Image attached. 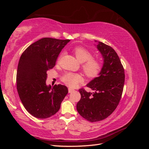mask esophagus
<instances>
[{"label": "esophagus", "mask_w": 149, "mask_h": 149, "mask_svg": "<svg viewBox=\"0 0 149 149\" xmlns=\"http://www.w3.org/2000/svg\"><path fill=\"white\" fill-rule=\"evenodd\" d=\"M74 90L73 89H71V88H68V92L69 93H71L72 92H73Z\"/></svg>", "instance_id": "obj_1"}]
</instances>
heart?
Segmentation results:
<instances>
[{"label":"heart","instance_id":"1","mask_svg":"<svg viewBox=\"0 0 149 149\" xmlns=\"http://www.w3.org/2000/svg\"><path fill=\"white\" fill-rule=\"evenodd\" d=\"M72 52L77 59L83 63V71L88 78L93 79L100 74L102 64L100 59L93 57V53L86 48L81 46H76L72 48ZM62 82L71 88L76 87L83 81L81 75L73 73H66L61 78Z\"/></svg>","mask_w":149,"mask_h":149}]
</instances>
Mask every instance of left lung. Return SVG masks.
Returning <instances> with one entry per match:
<instances>
[{
    "label": "left lung",
    "mask_w": 149,
    "mask_h": 149,
    "mask_svg": "<svg viewBox=\"0 0 149 149\" xmlns=\"http://www.w3.org/2000/svg\"><path fill=\"white\" fill-rule=\"evenodd\" d=\"M97 47L104 58L100 76L87 84L94 92L79 89L81 99L76 105L78 113L91 123L105 119L115 111L125 81L124 67L114 49L102 42H99Z\"/></svg>",
    "instance_id": "1"
}]
</instances>
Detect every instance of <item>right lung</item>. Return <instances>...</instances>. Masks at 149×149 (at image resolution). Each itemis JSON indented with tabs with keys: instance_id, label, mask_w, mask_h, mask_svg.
Returning a JSON list of instances; mask_svg holds the SVG:
<instances>
[{
	"instance_id": "right-lung-1",
	"label": "right lung",
	"mask_w": 149,
	"mask_h": 149,
	"mask_svg": "<svg viewBox=\"0 0 149 149\" xmlns=\"http://www.w3.org/2000/svg\"><path fill=\"white\" fill-rule=\"evenodd\" d=\"M70 40L43 38L25 49L17 71V89L24 107L30 114L46 119L59 111L68 93L64 85L47 86V71L55 66L61 49Z\"/></svg>"
}]
</instances>
